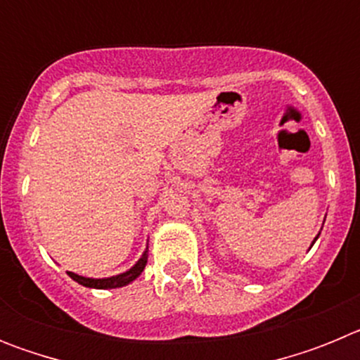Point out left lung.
Masks as SVG:
<instances>
[{
  "instance_id": "1",
  "label": "left lung",
  "mask_w": 360,
  "mask_h": 360,
  "mask_svg": "<svg viewBox=\"0 0 360 360\" xmlns=\"http://www.w3.org/2000/svg\"><path fill=\"white\" fill-rule=\"evenodd\" d=\"M316 240H317V238H316Z\"/></svg>"
}]
</instances>
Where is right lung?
I'll return each mask as SVG.
<instances>
[{
    "label": "right lung",
    "mask_w": 360,
    "mask_h": 360,
    "mask_svg": "<svg viewBox=\"0 0 360 360\" xmlns=\"http://www.w3.org/2000/svg\"><path fill=\"white\" fill-rule=\"evenodd\" d=\"M146 263H148V250L142 254V257L136 262V265L133 269H129L128 272H124V274L119 276H113V278H106V279H91V278H82V276L73 274V272H68L70 278L73 281H77L79 285L82 287H88V288H117V287H124V285H128L131 283L133 279H136L141 276V272L144 270Z\"/></svg>",
    "instance_id": "right-lung-1"
}]
</instances>
